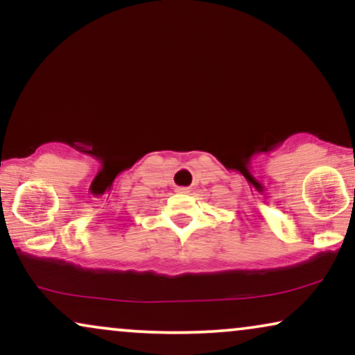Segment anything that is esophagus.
<instances>
[{
	"mask_svg": "<svg viewBox=\"0 0 355 355\" xmlns=\"http://www.w3.org/2000/svg\"><path fill=\"white\" fill-rule=\"evenodd\" d=\"M176 192L178 193H189V192H191V189H189V187H178Z\"/></svg>",
	"mask_w": 355,
	"mask_h": 355,
	"instance_id": "obj_1",
	"label": "esophagus"
}]
</instances>
